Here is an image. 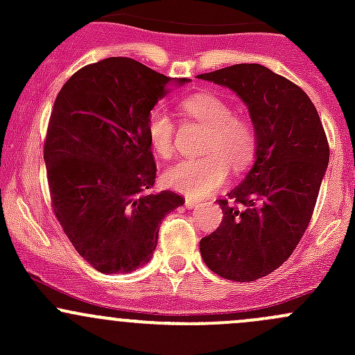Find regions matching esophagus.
Segmentation results:
<instances>
[{"instance_id":"esophagus-1","label":"esophagus","mask_w":355,"mask_h":355,"mask_svg":"<svg viewBox=\"0 0 355 355\" xmlns=\"http://www.w3.org/2000/svg\"><path fill=\"white\" fill-rule=\"evenodd\" d=\"M196 206H198V202H196L194 199H191V198L185 199V207H189V209H192V207H196Z\"/></svg>"}]
</instances>
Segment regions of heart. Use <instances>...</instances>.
Here are the masks:
<instances>
[{"mask_svg":"<svg viewBox=\"0 0 355 355\" xmlns=\"http://www.w3.org/2000/svg\"><path fill=\"white\" fill-rule=\"evenodd\" d=\"M180 110L191 120L209 128L200 153L204 156L182 159L164 173V184L189 198H204L225 184L228 166L244 171L257 153V130L249 118L235 114L234 106L213 92H196L180 101ZM149 144L161 157L175 149V120L168 111L156 108L149 113Z\"/></svg>","mask_w":355,"mask_h":355,"instance_id":"1","label":"heart"}]
</instances>
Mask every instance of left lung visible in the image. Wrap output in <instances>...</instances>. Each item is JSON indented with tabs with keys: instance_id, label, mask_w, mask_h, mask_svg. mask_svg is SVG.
Listing matches in <instances>:
<instances>
[{
	"instance_id": "left-lung-1",
	"label": "left lung",
	"mask_w": 355,
	"mask_h": 355,
	"mask_svg": "<svg viewBox=\"0 0 355 355\" xmlns=\"http://www.w3.org/2000/svg\"><path fill=\"white\" fill-rule=\"evenodd\" d=\"M237 92L257 130L256 163L225 199L221 225L200 239L204 263L234 282L280 268L309 227L330 159L316 106L288 78L257 63L200 73Z\"/></svg>"
}]
</instances>
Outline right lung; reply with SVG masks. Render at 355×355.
I'll list each match as a JSON object with an SVG mask.
<instances>
[{"instance_id": "right-lung-1", "label": "right lung", "mask_w": 355, "mask_h": 355, "mask_svg": "<svg viewBox=\"0 0 355 355\" xmlns=\"http://www.w3.org/2000/svg\"><path fill=\"white\" fill-rule=\"evenodd\" d=\"M170 80L135 60L106 58L75 71L53 105L44 139L53 213L101 273L148 263L161 220L185 202L149 191L156 161L146 123Z\"/></svg>"}]
</instances>
